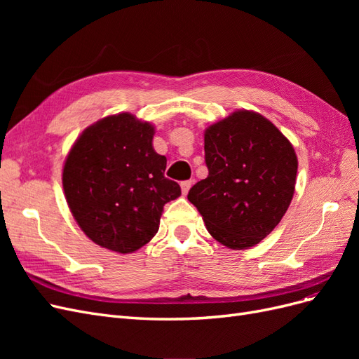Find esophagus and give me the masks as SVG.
<instances>
[{
    "label": "esophagus",
    "mask_w": 359,
    "mask_h": 359,
    "mask_svg": "<svg viewBox=\"0 0 359 359\" xmlns=\"http://www.w3.org/2000/svg\"><path fill=\"white\" fill-rule=\"evenodd\" d=\"M191 186H193V181H191V180H189V181H182V182H181V190H182V194H187Z\"/></svg>",
    "instance_id": "obj_1"
}]
</instances>
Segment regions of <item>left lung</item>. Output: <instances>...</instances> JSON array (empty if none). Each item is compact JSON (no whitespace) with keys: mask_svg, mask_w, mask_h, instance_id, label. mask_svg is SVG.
Wrapping results in <instances>:
<instances>
[{"mask_svg":"<svg viewBox=\"0 0 359 359\" xmlns=\"http://www.w3.org/2000/svg\"><path fill=\"white\" fill-rule=\"evenodd\" d=\"M208 177L189 201L220 244L244 250L274 231L293 198L298 158L280 130L257 112L235 111L205 130Z\"/></svg>","mask_w":359,"mask_h":359,"instance_id":"obj_1","label":"left lung"}]
</instances>
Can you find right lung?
<instances>
[{
	"mask_svg": "<svg viewBox=\"0 0 359 359\" xmlns=\"http://www.w3.org/2000/svg\"><path fill=\"white\" fill-rule=\"evenodd\" d=\"M154 127L124 112L86 127L62 168V189L83 233L97 245L133 253L153 240L165 203L181 196L153 148Z\"/></svg>",
	"mask_w": 359,
	"mask_h": 359,
	"instance_id": "add662e5",
	"label": "right lung"
}]
</instances>
